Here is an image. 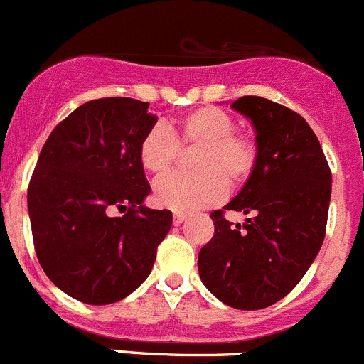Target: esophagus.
Wrapping results in <instances>:
<instances>
[{"label": "esophagus", "mask_w": 364, "mask_h": 364, "mask_svg": "<svg viewBox=\"0 0 364 364\" xmlns=\"http://www.w3.org/2000/svg\"><path fill=\"white\" fill-rule=\"evenodd\" d=\"M186 218H188V216H186V214L175 213V214H173V223H175V225H182L186 221Z\"/></svg>", "instance_id": "esophagus-1"}]
</instances>
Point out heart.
<instances>
[{
  "instance_id": "obj_1",
  "label": "heart",
  "mask_w": 364,
  "mask_h": 364,
  "mask_svg": "<svg viewBox=\"0 0 364 364\" xmlns=\"http://www.w3.org/2000/svg\"><path fill=\"white\" fill-rule=\"evenodd\" d=\"M182 144H200L195 157L198 173H173L159 180L154 200L162 209L195 213L221 202L229 184H237L254 169L257 150L247 136L234 132V121L225 110L202 107L176 119L168 130L155 124L139 143V162L144 171L161 176L169 171Z\"/></svg>"
}]
</instances>
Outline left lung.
I'll return each instance as SVG.
<instances>
[{"mask_svg":"<svg viewBox=\"0 0 364 364\" xmlns=\"http://www.w3.org/2000/svg\"><path fill=\"white\" fill-rule=\"evenodd\" d=\"M255 130L250 176L225 210L250 214L243 225L210 214L214 236L198 254L203 286L234 309L273 306L302 280L327 227L332 175L313 128L288 107L243 96L232 103Z\"/></svg>","mask_w":364,"mask_h":364,"instance_id":"left-lung-1","label":"left lung"}]
</instances>
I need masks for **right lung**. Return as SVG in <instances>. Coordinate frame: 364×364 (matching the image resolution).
Segmentation results:
<instances>
[{"mask_svg":"<svg viewBox=\"0 0 364 364\" xmlns=\"http://www.w3.org/2000/svg\"><path fill=\"white\" fill-rule=\"evenodd\" d=\"M150 103L102 98L55 127L28 186L36 254L48 279L73 299L107 306L136 291L173 223L148 209L139 143L155 127ZM114 210L124 212L112 217Z\"/></svg>","mask_w":364,"mask_h":364,"instance_id":"1","label":"right lung"}]
</instances>
